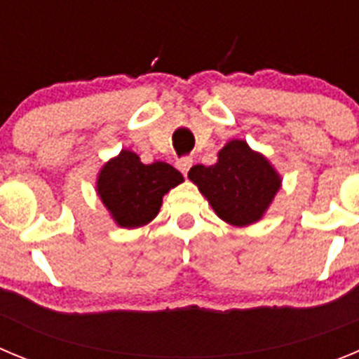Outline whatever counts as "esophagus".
<instances>
[{
    "label": "esophagus",
    "mask_w": 359,
    "mask_h": 359,
    "mask_svg": "<svg viewBox=\"0 0 359 359\" xmlns=\"http://www.w3.org/2000/svg\"><path fill=\"white\" fill-rule=\"evenodd\" d=\"M193 166V159L191 157H184V159H180L179 163H177V168H179L180 172H182V175L186 177L187 172H189V168Z\"/></svg>",
    "instance_id": "obj_1"
}]
</instances>
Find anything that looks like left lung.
<instances>
[{"instance_id": "1", "label": "left lung", "mask_w": 359, "mask_h": 359, "mask_svg": "<svg viewBox=\"0 0 359 359\" xmlns=\"http://www.w3.org/2000/svg\"><path fill=\"white\" fill-rule=\"evenodd\" d=\"M187 179L198 187L216 216L234 227L259 222L283 186L276 166L243 140L227 141L215 164H196Z\"/></svg>"}]
</instances>
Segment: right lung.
Masks as SVG:
<instances>
[{
	"mask_svg": "<svg viewBox=\"0 0 359 359\" xmlns=\"http://www.w3.org/2000/svg\"><path fill=\"white\" fill-rule=\"evenodd\" d=\"M180 182L184 177L172 164H144L125 148L102 166L96 193L118 227L140 229L159 215L163 196Z\"/></svg>",
	"mask_w": 359,
	"mask_h": 359,
	"instance_id": "add662e5",
	"label": "right lung"
}]
</instances>
